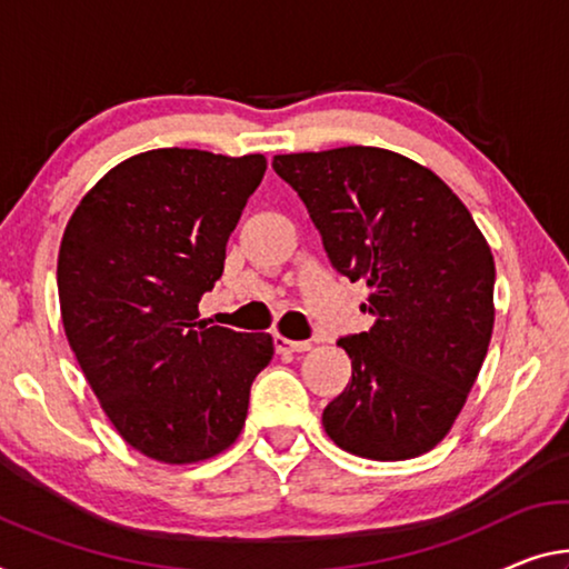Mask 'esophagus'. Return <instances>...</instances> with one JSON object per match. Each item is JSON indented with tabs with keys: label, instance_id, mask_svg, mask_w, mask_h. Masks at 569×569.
Returning <instances> with one entry per match:
<instances>
[{
	"label": "esophagus",
	"instance_id": "obj_1",
	"mask_svg": "<svg viewBox=\"0 0 569 569\" xmlns=\"http://www.w3.org/2000/svg\"><path fill=\"white\" fill-rule=\"evenodd\" d=\"M274 348L279 353H305V351H310L312 343H310V340H290V338L277 336Z\"/></svg>",
	"mask_w": 569,
	"mask_h": 569
}]
</instances>
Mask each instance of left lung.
Instances as JSON below:
<instances>
[{"label": "left lung", "mask_w": 569, "mask_h": 569, "mask_svg": "<svg viewBox=\"0 0 569 569\" xmlns=\"http://www.w3.org/2000/svg\"><path fill=\"white\" fill-rule=\"evenodd\" d=\"M330 264L369 287L371 330L340 338L351 381L322 412L330 440L407 460L450 432L493 333V254L462 200L425 164L381 147L277 154Z\"/></svg>", "instance_id": "8db88e82"}]
</instances>
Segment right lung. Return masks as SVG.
Wrapping results in <instances>:
<instances>
[{
  "mask_svg": "<svg viewBox=\"0 0 569 569\" xmlns=\"http://www.w3.org/2000/svg\"><path fill=\"white\" fill-rule=\"evenodd\" d=\"M264 170V154L150 150L103 174L66 226V338L111 425L152 460L186 466L231 448L274 356L272 336L198 320Z\"/></svg>",
  "mask_w": 569,
  "mask_h": 569,
  "instance_id": "right-lung-1",
  "label": "right lung"
}]
</instances>
